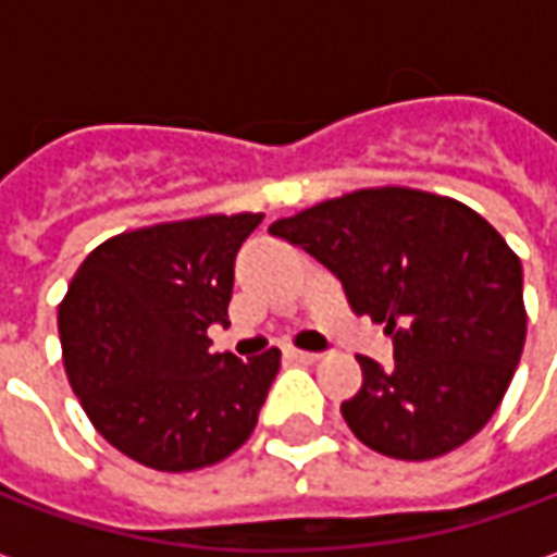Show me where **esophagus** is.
I'll return each mask as SVG.
<instances>
[{
	"label": "esophagus",
	"mask_w": 557,
	"mask_h": 557,
	"mask_svg": "<svg viewBox=\"0 0 557 557\" xmlns=\"http://www.w3.org/2000/svg\"><path fill=\"white\" fill-rule=\"evenodd\" d=\"M286 358H292V361L298 363H315L322 355L319 351H304V349H286Z\"/></svg>",
	"instance_id": "1"
}]
</instances>
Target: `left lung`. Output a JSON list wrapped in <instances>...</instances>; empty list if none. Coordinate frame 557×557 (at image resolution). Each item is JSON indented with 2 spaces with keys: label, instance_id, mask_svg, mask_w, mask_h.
Returning a JSON list of instances; mask_svg holds the SVG:
<instances>
[{
  "label": "left lung",
  "instance_id": "1",
  "mask_svg": "<svg viewBox=\"0 0 557 557\" xmlns=\"http://www.w3.org/2000/svg\"><path fill=\"white\" fill-rule=\"evenodd\" d=\"M385 325L394 367L358 355L361 391L339 411L367 447L423 462L478 435L525 346L522 262L478 211L411 187H367L268 226Z\"/></svg>",
  "mask_w": 557,
  "mask_h": 557
}]
</instances>
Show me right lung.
Returning <instances> with one entry per match:
<instances>
[{"label":"right lung","mask_w":557,"mask_h":557,"mask_svg":"<svg viewBox=\"0 0 557 557\" xmlns=\"http://www.w3.org/2000/svg\"><path fill=\"white\" fill-rule=\"evenodd\" d=\"M262 214H208L95 247L59 304L67 382L115 450L154 471H196L253 432L280 349L211 351L230 325L235 256Z\"/></svg>","instance_id":"add662e5"}]
</instances>
